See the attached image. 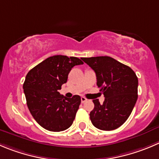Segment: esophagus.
Returning a JSON list of instances; mask_svg holds the SVG:
<instances>
[{
  "mask_svg": "<svg viewBox=\"0 0 159 159\" xmlns=\"http://www.w3.org/2000/svg\"><path fill=\"white\" fill-rule=\"evenodd\" d=\"M86 101H87V98H84V97H81V102H82V103H84Z\"/></svg>",
  "mask_w": 159,
  "mask_h": 159,
  "instance_id": "1",
  "label": "esophagus"
}]
</instances>
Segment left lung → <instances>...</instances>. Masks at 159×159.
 <instances>
[{"label": "left lung", "instance_id": "obj_1", "mask_svg": "<svg viewBox=\"0 0 159 159\" xmlns=\"http://www.w3.org/2000/svg\"><path fill=\"white\" fill-rule=\"evenodd\" d=\"M95 72L97 85L103 92L101 105L93 100L90 111L92 124L101 130H113L121 126L132 112L137 100L138 79L131 68L108 56L82 58Z\"/></svg>", "mask_w": 159, "mask_h": 159}]
</instances>
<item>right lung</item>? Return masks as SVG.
Segmentation results:
<instances>
[{
    "instance_id": "add662e5",
    "label": "right lung",
    "mask_w": 159,
    "mask_h": 159,
    "mask_svg": "<svg viewBox=\"0 0 159 159\" xmlns=\"http://www.w3.org/2000/svg\"><path fill=\"white\" fill-rule=\"evenodd\" d=\"M84 64L80 58L66 55L49 57L27 73L23 90L30 113L44 129L60 132L72 126L81 98H67L58 90L67 82L72 67Z\"/></svg>"
}]
</instances>
